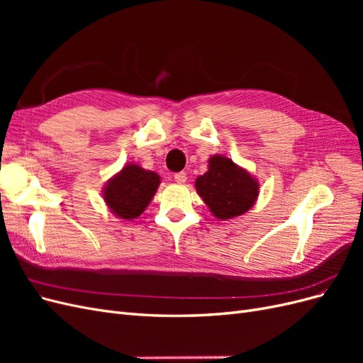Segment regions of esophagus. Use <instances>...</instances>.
Segmentation results:
<instances>
[{"instance_id":"obj_1","label":"esophagus","mask_w":363,"mask_h":363,"mask_svg":"<svg viewBox=\"0 0 363 363\" xmlns=\"http://www.w3.org/2000/svg\"><path fill=\"white\" fill-rule=\"evenodd\" d=\"M186 179H188V177H186V172H183V171H182V172H177V174L174 175V180L177 182V183H184Z\"/></svg>"}]
</instances>
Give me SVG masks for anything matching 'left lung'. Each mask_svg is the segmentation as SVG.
Listing matches in <instances>:
<instances>
[{"label":"left lung","instance_id":"1","mask_svg":"<svg viewBox=\"0 0 363 363\" xmlns=\"http://www.w3.org/2000/svg\"><path fill=\"white\" fill-rule=\"evenodd\" d=\"M204 203L219 219H230L245 213L257 199L259 186L251 175L221 156L208 162V171L195 182Z\"/></svg>","mask_w":363,"mask_h":363}]
</instances>
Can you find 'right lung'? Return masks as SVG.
Instances as JSON below:
<instances>
[{
    "instance_id": "right-lung-1",
    "label": "right lung",
    "mask_w": 363,
    "mask_h": 363,
    "mask_svg": "<svg viewBox=\"0 0 363 363\" xmlns=\"http://www.w3.org/2000/svg\"><path fill=\"white\" fill-rule=\"evenodd\" d=\"M160 179L156 172L127 164L104 188V200L112 212L123 219H135L155 196Z\"/></svg>"
}]
</instances>
